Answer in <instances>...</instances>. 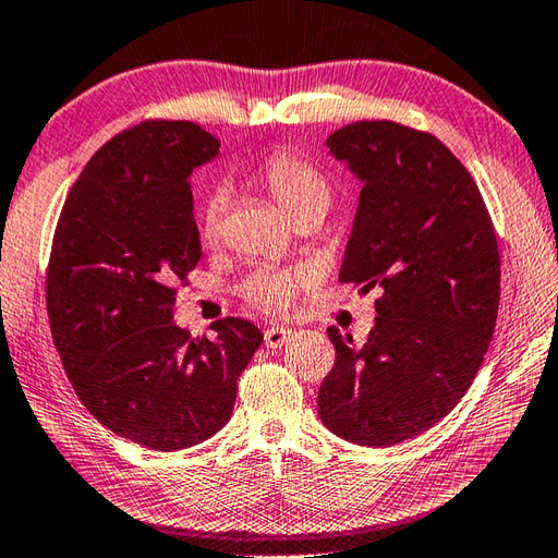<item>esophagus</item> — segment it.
Masks as SVG:
<instances>
[{
	"label": "esophagus",
	"mask_w": 558,
	"mask_h": 558,
	"mask_svg": "<svg viewBox=\"0 0 558 558\" xmlns=\"http://www.w3.org/2000/svg\"><path fill=\"white\" fill-rule=\"evenodd\" d=\"M290 338H292V330L282 326H274L264 332V342L268 349H280Z\"/></svg>",
	"instance_id": "1"
}]
</instances>
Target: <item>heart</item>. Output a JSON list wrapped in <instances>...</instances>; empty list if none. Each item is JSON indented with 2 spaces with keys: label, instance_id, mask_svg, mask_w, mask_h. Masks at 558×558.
I'll list each match as a JSON object with an SVG mask.
<instances>
[{
  "label": "heart",
  "instance_id": "heart-1",
  "mask_svg": "<svg viewBox=\"0 0 558 558\" xmlns=\"http://www.w3.org/2000/svg\"><path fill=\"white\" fill-rule=\"evenodd\" d=\"M264 187L270 192V197L278 202L280 209L292 220L302 216H326L330 206V183L318 168L311 163L294 159L290 154H274L262 166ZM226 211V192L214 190L202 204L199 230L204 240H216L220 232V220ZM308 282L306 270H278V268H262L240 284V294L244 300L268 308V311H284L290 308L294 294L300 292Z\"/></svg>",
  "mask_w": 558,
  "mask_h": 558
}]
</instances>
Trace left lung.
Instances as JSON below:
<instances>
[{
	"label": "left lung",
	"instance_id": "8db88e82",
	"mask_svg": "<svg viewBox=\"0 0 558 558\" xmlns=\"http://www.w3.org/2000/svg\"><path fill=\"white\" fill-rule=\"evenodd\" d=\"M328 147L364 183L340 280L383 296L364 347L328 328L335 366L318 416L349 442L392 447L442 421L483 366L499 311L497 235L475 180L435 135L359 121Z\"/></svg>",
	"mask_w": 558,
	"mask_h": 558
}]
</instances>
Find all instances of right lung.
I'll list each match as a JSON object with an SVG mask.
<instances>
[{"label":"right lung","mask_w":558,"mask_h":558,"mask_svg":"<svg viewBox=\"0 0 558 558\" xmlns=\"http://www.w3.org/2000/svg\"><path fill=\"white\" fill-rule=\"evenodd\" d=\"M220 142L190 121H145L99 147L63 204L47 268V316L77 399L111 433L175 451L235 407L264 335L220 318L216 340L173 323L175 284L199 264L190 173Z\"/></svg>","instance_id":"1"}]
</instances>
